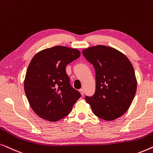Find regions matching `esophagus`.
Segmentation results:
<instances>
[{"instance_id":"1","label":"esophagus","mask_w":153,"mask_h":153,"mask_svg":"<svg viewBox=\"0 0 153 153\" xmlns=\"http://www.w3.org/2000/svg\"><path fill=\"white\" fill-rule=\"evenodd\" d=\"M80 94H81V95H82V96H84V94H85L84 89H80Z\"/></svg>"}]
</instances>
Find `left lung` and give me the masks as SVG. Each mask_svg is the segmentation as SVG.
<instances>
[{"instance_id":"obj_1","label":"left lung","mask_w":153,"mask_h":153,"mask_svg":"<svg viewBox=\"0 0 153 153\" xmlns=\"http://www.w3.org/2000/svg\"><path fill=\"white\" fill-rule=\"evenodd\" d=\"M96 73V90L86 102L98 117L111 121L121 117L131 105L137 81L133 66L127 56L115 48L105 45L82 50Z\"/></svg>"}]
</instances>
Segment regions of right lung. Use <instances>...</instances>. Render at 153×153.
Instances as JSON below:
<instances>
[{"mask_svg":"<svg viewBox=\"0 0 153 153\" xmlns=\"http://www.w3.org/2000/svg\"><path fill=\"white\" fill-rule=\"evenodd\" d=\"M80 56L77 49L54 46L40 51L30 61L24 80L30 106L46 120L55 122L71 113L81 97L71 86L66 67Z\"/></svg>","mask_w":153,"mask_h":153,"instance_id":"right-lung-1","label":"right lung"}]
</instances>
